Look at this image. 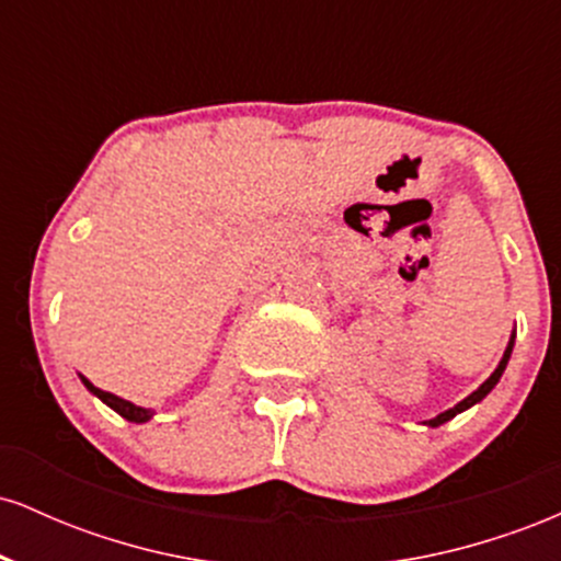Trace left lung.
<instances>
[{"label": "left lung", "instance_id": "left-lung-1", "mask_svg": "<svg viewBox=\"0 0 561 561\" xmlns=\"http://www.w3.org/2000/svg\"><path fill=\"white\" fill-rule=\"evenodd\" d=\"M514 337H517V332H512V337H508V345H506V351H504V356H501V362H499V366H495V371L491 377L485 379V382L480 385L478 390L474 392H469V396L465 398V401H459L454 405V409H448V411H443V414H437V416H433V420H427L424 424H427V427H440V424H446V422H450L454 420L456 414H461V411H467V409H472L474 403H480L482 398L488 396V392H491L495 385H499V379H501V375H504V369H506V364H508V358H512V347H514Z\"/></svg>", "mask_w": 561, "mask_h": 561}]
</instances>
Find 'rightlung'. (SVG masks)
I'll return each mask as SVG.
<instances>
[{"label": "right lung", "mask_w": 561, "mask_h": 561, "mask_svg": "<svg viewBox=\"0 0 561 561\" xmlns=\"http://www.w3.org/2000/svg\"><path fill=\"white\" fill-rule=\"evenodd\" d=\"M79 377H81L83 388H87L89 392H92V396L100 398V401L105 403V405H111V409L115 411V414H121V416H124V420L134 422V424H145V422H150L152 416H156V411H152V409H145V405H137V403L126 401V398L113 396V392H105V390L94 388V385L89 382L87 377H83V375H79Z\"/></svg>", "instance_id": "obj_1"}]
</instances>
